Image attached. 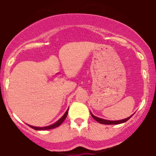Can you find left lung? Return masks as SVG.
<instances>
[{
    "instance_id": "8db88e82",
    "label": "left lung",
    "mask_w": 156,
    "mask_h": 156,
    "mask_svg": "<svg viewBox=\"0 0 156 156\" xmlns=\"http://www.w3.org/2000/svg\"><path fill=\"white\" fill-rule=\"evenodd\" d=\"M90 114H91L92 117H93V118L94 119V120H96L97 122L101 123V124H120V123H125L126 121H127V120H129V118H130L131 116H133V115H132V116H130L129 117H128V118L124 119V120H116V121H111V120H104V119L98 118V117H97V116H94V115L92 114L91 113H90Z\"/></svg>"
}]
</instances>
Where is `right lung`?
<instances>
[{
	"instance_id": "obj_1",
	"label": "right lung",
	"mask_w": 156,
	"mask_h": 156,
	"mask_svg": "<svg viewBox=\"0 0 156 156\" xmlns=\"http://www.w3.org/2000/svg\"><path fill=\"white\" fill-rule=\"evenodd\" d=\"M68 112H69V109L67 110V111L65 113V114L63 115L62 116V118H60L59 120H58V121L56 122V123H55L54 124H52L50 125V126H45V127H36V126H30L31 128H33V129H36V130H46V129H54V128H56L58 127V126H59L60 125L62 124V123H63V121H64L65 120H66V116H67L68 115Z\"/></svg>"
}]
</instances>
